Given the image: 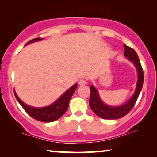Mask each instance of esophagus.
<instances>
[{
    "mask_svg": "<svg viewBox=\"0 0 157 157\" xmlns=\"http://www.w3.org/2000/svg\"><path fill=\"white\" fill-rule=\"evenodd\" d=\"M86 83H87V81L84 80V79H81V80L79 81V85H80V86H84V85H86Z\"/></svg>",
    "mask_w": 157,
    "mask_h": 157,
    "instance_id": "esophagus-1",
    "label": "esophagus"
}]
</instances>
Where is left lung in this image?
I'll return each mask as SVG.
<instances>
[{"instance_id":"8db88e82","label":"left lung","mask_w":157,"mask_h":157,"mask_svg":"<svg viewBox=\"0 0 157 157\" xmlns=\"http://www.w3.org/2000/svg\"><path fill=\"white\" fill-rule=\"evenodd\" d=\"M124 48H125L124 55L134 64L138 71V80L136 91H135L132 97L126 103L121 106L113 107V106L105 105L100 98L97 89L93 86H91V87H90L91 96H90L89 99V105L94 112L101 118L108 119V120H115V119L121 118L122 117L125 116L134 108L139 95H140V91L142 89L144 74L137 54L134 49L126 46L125 44H124Z\"/></svg>"}]
</instances>
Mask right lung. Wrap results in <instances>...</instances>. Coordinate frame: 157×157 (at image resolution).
<instances>
[{"label":"right lung","mask_w":157,"mask_h":157,"mask_svg":"<svg viewBox=\"0 0 157 157\" xmlns=\"http://www.w3.org/2000/svg\"><path fill=\"white\" fill-rule=\"evenodd\" d=\"M40 40H42V38H40V37L32 39V40L26 43V45L30 44V43L35 42V41ZM77 87V83L75 84L72 87L68 89L62 96L60 97V98L57 101L54 102L52 105L44 108H34L29 105H27L23 101L20 100L19 97L16 94L15 91H14V93H15V96L17 101H18L19 103L23 108V109L26 111V112L29 116H31L32 118L39 120L40 122H50L58 120L59 118L61 117L66 113V111L68 109L70 100H71V97H72L73 94L75 92V90H76Z\"/></svg>","instance_id":"add662e5"}]
</instances>
